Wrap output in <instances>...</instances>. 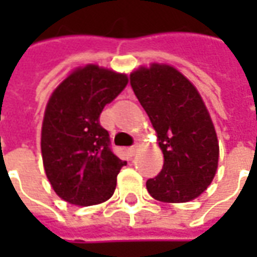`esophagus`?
<instances>
[{
  "mask_svg": "<svg viewBox=\"0 0 257 257\" xmlns=\"http://www.w3.org/2000/svg\"><path fill=\"white\" fill-rule=\"evenodd\" d=\"M139 150H140V145H138V143H136V145L132 146V147H131L128 151L131 156H136V154L139 153Z\"/></svg>",
  "mask_w": 257,
  "mask_h": 257,
  "instance_id": "1",
  "label": "esophagus"
}]
</instances>
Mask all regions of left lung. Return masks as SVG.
<instances>
[{
	"instance_id": "obj_1",
	"label": "left lung",
	"mask_w": 257,
	"mask_h": 257,
	"mask_svg": "<svg viewBox=\"0 0 257 257\" xmlns=\"http://www.w3.org/2000/svg\"><path fill=\"white\" fill-rule=\"evenodd\" d=\"M131 85L150 118L164 154L162 171L146 187L161 202H189L208 189L217 171L215 125L195 85L167 63L140 66Z\"/></svg>"
}]
</instances>
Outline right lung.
I'll use <instances>...</instances> for the list:
<instances>
[{
	"label": "right lung",
	"mask_w": 257,
	"mask_h": 257,
	"mask_svg": "<svg viewBox=\"0 0 257 257\" xmlns=\"http://www.w3.org/2000/svg\"><path fill=\"white\" fill-rule=\"evenodd\" d=\"M128 75L99 64L74 68L53 89L44 112L41 154L55 193L90 206L111 198L126 162L110 150L100 112L128 85Z\"/></svg>",
	"instance_id": "add662e5"
}]
</instances>
